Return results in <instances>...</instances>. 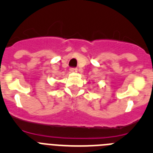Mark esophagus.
Masks as SVG:
<instances>
[{"label": "esophagus", "instance_id": "esophagus-1", "mask_svg": "<svg viewBox=\"0 0 153 153\" xmlns=\"http://www.w3.org/2000/svg\"><path fill=\"white\" fill-rule=\"evenodd\" d=\"M70 70L71 73H76L78 71V69L75 68V67H72V68L70 69Z\"/></svg>", "mask_w": 153, "mask_h": 153}]
</instances>
